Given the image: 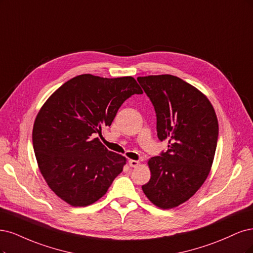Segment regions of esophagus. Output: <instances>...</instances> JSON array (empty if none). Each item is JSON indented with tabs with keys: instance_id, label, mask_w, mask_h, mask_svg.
Instances as JSON below:
<instances>
[{
	"instance_id": "1",
	"label": "esophagus",
	"mask_w": 253,
	"mask_h": 253,
	"mask_svg": "<svg viewBox=\"0 0 253 253\" xmlns=\"http://www.w3.org/2000/svg\"><path fill=\"white\" fill-rule=\"evenodd\" d=\"M128 164H129L130 167H137L138 164H140V162L136 161V160H129Z\"/></svg>"
}]
</instances>
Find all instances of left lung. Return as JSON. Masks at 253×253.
<instances>
[{
	"mask_svg": "<svg viewBox=\"0 0 253 253\" xmlns=\"http://www.w3.org/2000/svg\"><path fill=\"white\" fill-rule=\"evenodd\" d=\"M157 113L160 141L168 150L148 161L151 177L142 186L148 200L162 209L188 201L206 181L218 136L213 106L199 89L171 75L138 77Z\"/></svg>",
	"mask_w": 253,
	"mask_h": 253,
	"instance_id": "obj_1",
	"label": "left lung"
}]
</instances>
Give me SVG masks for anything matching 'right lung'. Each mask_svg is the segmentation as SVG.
Here are the masks:
<instances>
[{
  "label": "right lung",
  "instance_id": "1",
  "mask_svg": "<svg viewBox=\"0 0 253 253\" xmlns=\"http://www.w3.org/2000/svg\"><path fill=\"white\" fill-rule=\"evenodd\" d=\"M143 90L132 77L116 79L81 75L64 83L40 109L32 144L49 188L75 207L91 205L123 171L126 158L100 142L119 108Z\"/></svg>",
  "mask_w": 253,
  "mask_h": 253
}]
</instances>
